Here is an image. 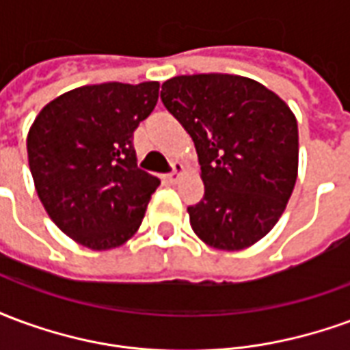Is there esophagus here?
<instances>
[{
    "instance_id": "esophagus-1",
    "label": "esophagus",
    "mask_w": 350,
    "mask_h": 350,
    "mask_svg": "<svg viewBox=\"0 0 350 350\" xmlns=\"http://www.w3.org/2000/svg\"><path fill=\"white\" fill-rule=\"evenodd\" d=\"M182 172H183V165H180V163H176L174 168H172V172L168 174V180H170V182H172V183H176V182H178V180H180V176H182Z\"/></svg>"
}]
</instances>
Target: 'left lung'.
I'll return each instance as SVG.
<instances>
[{"label":"left lung","mask_w":350,"mask_h":350,"mask_svg":"<svg viewBox=\"0 0 350 350\" xmlns=\"http://www.w3.org/2000/svg\"><path fill=\"white\" fill-rule=\"evenodd\" d=\"M161 100L195 142L204 197L189 206L195 234L215 250L250 247L270 232L298 172V125L278 95L234 75L167 80Z\"/></svg>","instance_id":"obj_1"}]
</instances>
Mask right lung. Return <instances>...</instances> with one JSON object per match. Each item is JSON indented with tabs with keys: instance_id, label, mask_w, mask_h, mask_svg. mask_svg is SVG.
Returning a JSON list of instances; mask_svg holds the SVG:
<instances>
[{
	"instance_id": "obj_1",
	"label": "right lung",
	"mask_w": 350,
	"mask_h": 350,
	"mask_svg": "<svg viewBox=\"0 0 350 350\" xmlns=\"http://www.w3.org/2000/svg\"><path fill=\"white\" fill-rule=\"evenodd\" d=\"M157 97V82L77 88L49 103L29 129L37 195L50 219L84 247H120L142 223L159 180L137 167L133 135Z\"/></svg>"
}]
</instances>
